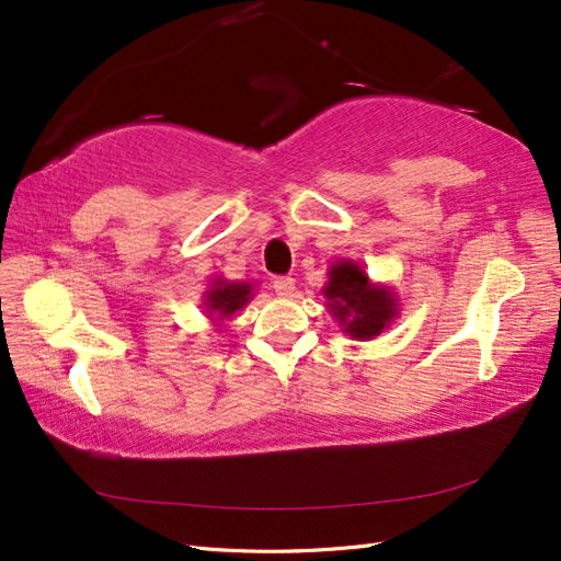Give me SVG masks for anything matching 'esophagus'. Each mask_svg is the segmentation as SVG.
Segmentation results:
<instances>
[{
    "label": "esophagus",
    "instance_id": "34e87169",
    "mask_svg": "<svg viewBox=\"0 0 561 561\" xmlns=\"http://www.w3.org/2000/svg\"><path fill=\"white\" fill-rule=\"evenodd\" d=\"M274 290H276V295H280V297H293V293H295V280H293L290 276H280V278L274 280Z\"/></svg>",
    "mask_w": 561,
    "mask_h": 561
}]
</instances>
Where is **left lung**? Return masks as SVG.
<instances>
[{
  "label": "left lung",
  "instance_id": "left-lung-1",
  "mask_svg": "<svg viewBox=\"0 0 561 561\" xmlns=\"http://www.w3.org/2000/svg\"><path fill=\"white\" fill-rule=\"evenodd\" d=\"M325 307L344 334L355 342H369L393 325L400 316V301L393 287L375 283L360 262L336 260L328 268V283L322 287Z\"/></svg>",
  "mask_w": 561,
  "mask_h": 561
}]
</instances>
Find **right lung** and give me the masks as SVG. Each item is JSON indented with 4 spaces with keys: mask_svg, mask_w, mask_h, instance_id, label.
Returning <instances> with one entry per match:
<instances>
[{
    "mask_svg": "<svg viewBox=\"0 0 561 561\" xmlns=\"http://www.w3.org/2000/svg\"><path fill=\"white\" fill-rule=\"evenodd\" d=\"M254 299V283L252 280H227L217 276L210 280L208 290L203 293V316H206L215 328L219 322L241 313L248 304Z\"/></svg>",
    "mask_w": 561,
    "mask_h": 561,
    "instance_id": "right-lung-1",
    "label": "right lung"
}]
</instances>
